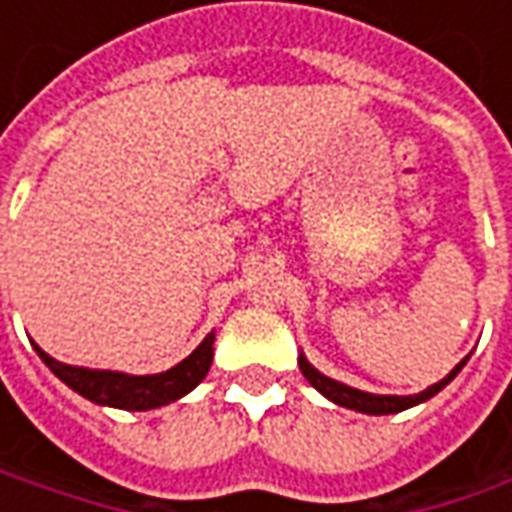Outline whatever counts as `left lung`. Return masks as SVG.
I'll list each match as a JSON object with an SVG mask.
<instances>
[{
  "mask_svg": "<svg viewBox=\"0 0 512 512\" xmlns=\"http://www.w3.org/2000/svg\"><path fill=\"white\" fill-rule=\"evenodd\" d=\"M464 362H467V359H464ZM464 362L456 364V367L444 376L442 382L433 384V387H427V390L419 393V396H376V393H364V390H356V387H347V384L327 379V376H322L313 364L307 362L305 356H299V367H302L305 379L313 384L322 396H327L330 402L342 404V407H350V410L370 413V416H387V413H399V410H407V407H413V404L427 402L430 396H436V393L442 390L444 384L456 379V373L462 370Z\"/></svg>",
  "mask_w": 512,
  "mask_h": 512,
  "instance_id": "obj_1",
  "label": "left lung"
}]
</instances>
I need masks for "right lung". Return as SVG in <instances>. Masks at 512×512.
<instances>
[{"label": "right lung", "instance_id": "right-lung-1", "mask_svg": "<svg viewBox=\"0 0 512 512\" xmlns=\"http://www.w3.org/2000/svg\"><path fill=\"white\" fill-rule=\"evenodd\" d=\"M36 353L70 390H76L90 402L119 407V410H153V407L182 399L205 379L210 362H213V333L187 356L185 362H179L165 373H156V376H125V373H113V370L70 367V364L50 359L42 347H36Z\"/></svg>", "mask_w": 512, "mask_h": 512}]
</instances>
